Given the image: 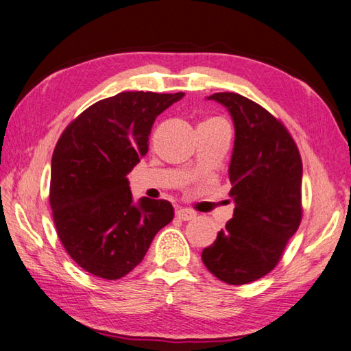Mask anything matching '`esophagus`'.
<instances>
[{"label":"esophagus","instance_id":"esophagus-1","mask_svg":"<svg viewBox=\"0 0 351 351\" xmlns=\"http://www.w3.org/2000/svg\"><path fill=\"white\" fill-rule=\"evenodd\" d=\"M176 216L182 221H192V219L196 218V213L192 212V210H189V208H180L176 212Z\"/></svg>","mask_w":351,"mask_h":351}]
</instances>
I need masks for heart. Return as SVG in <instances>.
I'll return each instance as SVG.
<instances>
[{
	"instance_id": "heart-1",
	"label": "heart",
	"mask_w": 351,
	"mask_h": 351,
	"mask_svg": "<svg viewBox=\"0 0 351 351\" xmlns=\"http://www.w3.org/2000/svg\"><path fill=\"white\" fill-rule=\"evenodd\" d=\"M212 121H221V119H208V121H206V123H212Z\"/></svg>"
}]
</instances>
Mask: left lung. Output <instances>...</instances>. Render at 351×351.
<instances>
[{"mask_svg": "<svg viewBox=\"0 0 351 351\" xmlns=\"http://www.w3.org/2000/svg\"><path fill=\"white\" fill-rule=\"evenodd\" d=\"M234 124L228 178L233 218L202 250L208 271L230 285L275 269L302 218V161L289 130L264 107L232 92L210 95Z\"/></svg>", "mask_w": 351, "mask_h": 351, "instance_id": "1", "label": "left lung"}]
</instances>
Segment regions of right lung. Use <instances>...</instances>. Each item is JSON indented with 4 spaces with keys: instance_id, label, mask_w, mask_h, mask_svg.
<instances>
[{
    "instance_id": "1",
    "label": "right lung",
    "mask_w": 351,
    "mask_h": 351,
    "mask_svg": "<svg viewBox=\"0 0 351 351\" xmlns=\"http://www.w3.org/2000/svg\"><path fill=\"white\" fill-rule=\"evenodd\" d=\"M184 95L121 92L86 109L56 143L49 195L55 227L70 258L92 275L125 276L173 219L169 201H133L127 175L147 154L158 114Z\"/></svg>"
}]
</instances>
